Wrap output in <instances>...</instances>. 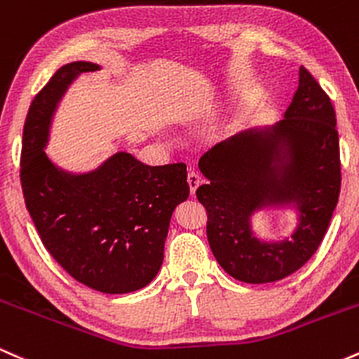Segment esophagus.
Listing matches in <instances>:
<instances>
[{"mask_svg": "<svg viewBox=\"0 0 359 359\" xmlns=\"http://www.w3.org/2000/svg\"><path fill=\"white\" fill-rule=\"evenodd\" d=\"M187 182H189V189H191V194H196L197 187H199V184L203 182V180H201V175L197 174V172L191 170L187 174Z\"/></svg>", "mask_w": 359, "mask_h": 359, "instance_id": "34e87169", "label": "esophagus"}]
</instances>
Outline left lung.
I'll return each instance as SVG.
<instances>
[{"label": "left lung", "mask_w": 359, "mask_h": 359, "mask_svg": "<svg viewBox=\"0 0 359 359\" xmlns=\"http://www.w3.org/2000/svg\"><path fill=\"white\" fill-rule=\"evenodd\" d=\"M209 180L197 189L208 211V241L226 273L245 283L277 282L316 253L341 189L339 137L331 100L306 67L283 118L240 131L199 160ZM290 208L296 226L263 241L255 213Z\"/></svg>", "instance_id": "left-lung-1"}]
</instances>
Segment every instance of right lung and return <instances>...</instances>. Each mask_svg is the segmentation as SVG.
Listing matches in <instances>:
<instances>
[{"label": "right lung", "instance_id": "right-lung-1", "mask_svg": "<svg viewBox=\"0 0 359 359\" xmlns=\"http://www.w3.org/2000/svg\"><path fill=\"white\" fill-rule=\"evenodd\" d=\"M88 60L65 64L28 109L22 187L45 248L77 282L102 294L147 287L163 263L172 212L189 197L185 163L147 165L119 150L86 172L60 167L47 154L53 118Z\"/></svg>", "mask_w": 359, "mask_h": 359}]
</instances>
